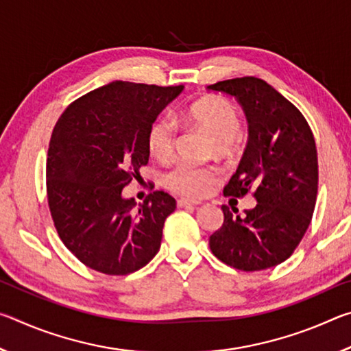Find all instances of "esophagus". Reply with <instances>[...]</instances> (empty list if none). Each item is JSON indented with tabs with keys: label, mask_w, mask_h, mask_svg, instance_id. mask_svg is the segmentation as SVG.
Masks as SVG:
<instances>
[{
	"label": "esophagus",
	"mask_w": 351,
	"mask_h": 351,
	"mask_svg": "<svg viewBox=\"0 0 351 351\" xmlns=\"http://www.w3.org/2000/svg\"><path fill=\"white\" fill-rule=\"evenodd\" d=\"M198 204H201V203H198V201H190V199H184V198L178 199V207H195Z\"/></svg>",
	"instance_id": "esophagus-1"
}]
</instances>
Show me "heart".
Listing matches in <instances>:
<instances>
[{"mask_svg":"<svg viewBox=\"0 0 351 351\" xmlns=\"http://www.w3.org/2000/svg\"><path fill=\"white\" fill-rule=\"evenodd\" d=\"M178 122L203 130L213 138V147L218 154H229L237 145V136L241 132V116L237 106L223 97H206L180 111ZM178 125L169 116L158 117L147 134V145L152 156L159 161L169 159L175 150ZM219 180V170L213 165H197L178 162L162 176L164 186L171 192L187 198H201L207 195Z\"/></svg>","mask_w":351,"mask_h":351,"instance_id":"1","label":"heart"}]
</instances>
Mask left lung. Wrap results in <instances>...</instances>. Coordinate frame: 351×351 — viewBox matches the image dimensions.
I'll return each instance as SVG.
<instances>
[{
  "label": "left lung",
  "instance_id": "obj_1",
  "mask_svg": "<svg viewBox=\"0 0 351 351\" xmlns=\"http://www.w3.org/2000/svg\"><path fill=\"white\" fill-rule=\"evenodd\" d=\"M207 88L234 96L249 123L246 150L223 192L235 198L252 193L257 199L243 217L221 206L224 221L210 235V251L240 271L277 266L299 246L316 206L319 167L313 132L288 99L257 77Z\"/></svg>",
  "mask_w": 351,
  "mask_h": 351
}]
</instances>
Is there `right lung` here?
<instances>
[{"instance_id": "obj_1", "label": "right lung", "mask_w": 351, "mask_h": 351, "mask_svg": "<svg viewBox=\"0 0 351 351\" xmlns=\"http://www.w3.org/2000/svg\"><path fill=\"white\" fill-rule=\"evenodd\" d=\"M182 88L111 82L74 100L57 121L47 204L63 245L88 268L127 276L158 254L175 198L154 190L136 206L122 190L141 178L150 156L148 128Z\"/></svg>"}]
</instances>
